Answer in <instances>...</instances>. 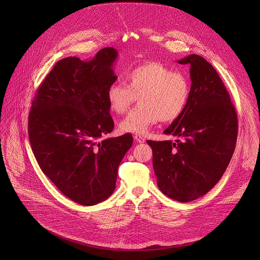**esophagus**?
Returning <instances> with one entry per match:
<instances>
[{
	"mask_svg": "<svg viewBox=\"0 0 260 260\" xmlns=\"http://www.w3.org/2000/svg\"><path fill=\"white\" fill-rule=\"evenodd\" d=\"M134 139L136 140V142H137V143H144L145 142V139L140 135H135Z\"/></svg>",
	"mask_w": 260,
	"mask_h": 260,
	"instance_id": "34e87169",
	"label": "esophagus"
}]
</instances>
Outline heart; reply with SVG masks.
Instances as JSON below:
<instances>
[{"instance_id":"heart-1","label":"heart","mask_w":260,"mask_h":260,"mask_svg":"<svg viewBox=\"0 0 260 260\" xmlns=\"http://www.w3.org/2000/svg\"><path fill=\"white\" fill-rule=\"evenodd\" d=\"M127 85L116 81L107 88L109 107L124 114L139 98L140 104L120 122L123 133L145 135L157 122H172L184 112L189 97V84L181 73L159 62H146L125 75Z\"/></svg>"}]
</instances>
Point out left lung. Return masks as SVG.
<instances>
[{
    "instance_id": "obj_1",
    "label": "left lung",
    "mask_w": 260,
    "mask_h": 260,
    "mask_svg": "<svg viewBox=\"0 0 260 260\" xmlns=\"http://www.w3.org/2000/svg\"><path fill=\"white\" fill-rule=\"evenodd\" d=\"M178 63L190 66L189 97L184 112L163 133L180 140L147 143L161 192L188 202L220 180L234 153L238 120L222 80L206 59L189 54Z\"/></svg>"
}]
</instances>
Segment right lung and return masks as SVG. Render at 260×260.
<instances>
[{
  "mask_svg": "<svg viewBox=\"0 0 260 260\" xmlns=\"http://www.w3.org/2000/svg\"><path fill=\"white\" fill-rule=\"evenodd\" d=\"M118 51L106 47L89 61L60 60L37 90L28 118L34 155L67 198L93 206L113 194L118 168L133 137L101 140L112 133L106 92L117 80Z\"/></svg>",
  "mask_w": 260,
  "mask_h": 260,
  "instance_id": "right-lung-1",
  "label": "right lung"
}]
</instances>
